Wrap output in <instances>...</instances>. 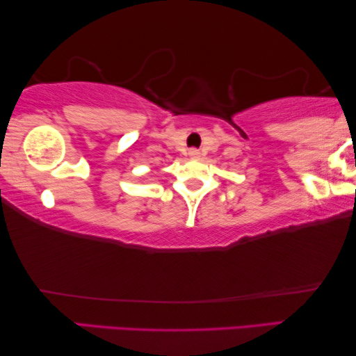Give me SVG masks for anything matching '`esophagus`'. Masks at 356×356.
I'll return each instance as SVG.
<instances>
[{"instance_id": "1", "label": "esophagus", "mask_w": 356, "mask_h": 356, "mask_svg": "<svg viewBox=\"0 0 356 356\" xmlns=\"http://www.w3.org/2000/svg\"><path fill=\"white\" fill-rule=\"evenodd\" d=\"M189 157H200V151L195 149V148L189 149Z\"/></svg>"}]
</instances>
